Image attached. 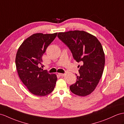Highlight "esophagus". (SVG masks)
<instances>
[{
	"label": "esophagus",
	"mask_w": 124,
	"mask_h": 124,
	"mask_svg": "<svg viewBox=\"0 0 124 124\" xmlns=\"http://www.w3.org/2000/svg\"><path fill=\"white\" fill-rule=\"evenodd\" d=\"M58 75H59V76H62V77L64 76L65 75V74H62V73H58Z\"/></svg>",
	"instance_id": "1"
}]
</instances>
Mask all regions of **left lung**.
Returning <instances> with one entry per match:
<instances>
[{"label": "left lung", "mask_w": 124, "mask_h": 124, "mask_svg": "<svg viewBox=\"0 0 124 124\" xmlns=\"http://www.w3.org/2000/svg\"><path fill=\"white\" fill-rule=\"evenodd\" d=\"M58 37L80 62L79 75L69 88L74 94L85 96L96 88L102 76L105 66V54L100 42L95 36L84 31H74L59 32Z\"/></svg>", "instance_id": "obj_1"}]
</instances>
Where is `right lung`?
<instances>
[{
    "label": "right lung",
    "instance_id": "right-lung-1",
    "mask_svg": "<svg viewBox=\"0 0 124 124\" xmlns=\"http://www.w3.org/2000/svg\"><path fill=\"white\" fill-rule=\"evenodd\" d=\"M57 35V32L33 34L24 40L18 49L15 60L18 74L29 91L35 95L45 96L55 88L56 75L49 74L39 66L42 65L43 54Z\"/></svg>",
    "mask_w": 124,
    "mask_h": 124
}]
</instances>
